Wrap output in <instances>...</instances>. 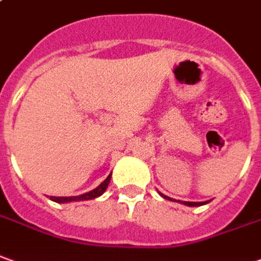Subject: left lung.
Listing matches in <instances>:
<instances>
[{
  "instance_id": "1",
  "label": "left lung",
  "mask_w": 261,
  "mask_h": 261,
  "mask_svg": "<svg viewBox=\"0 0 261 261\" xmlns=\"http://www.w3.org/2000/svg\"><path fill=\"white\" fill-rule=\"evenodd\" d=\"M160 196L161 197L167 198V200H171V198L167 197V196H164V194H161V193H160ZM178 201H180V200H178ZM180 203H182V204H186V205H190V207H194V205H203L205 204V203H208V201H200V203H194V201H180Z\"/></svg>"
}]
</instances>
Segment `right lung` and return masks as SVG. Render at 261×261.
I'll return each mask as SVG.
<instances>
[{
	"instance_id": "right-lung-1",
	"label": "right lung",
	"mask_w": 261,
	"mask_h": 261,
	"mask_svg": "<svg viewBox=\"0 0 261 261\" xmlns=\"http://www.w3.org/2000/svg\"><path fill=\"white\" fill-rule=\"evenodd\" d=\"M110 180H111V174H108L107 178L101 182L97 189L88 191V193H86V194H81V196H74V197H54V196H51L49 198H51L53 201H56V203H68V201H83V200H91V198L100 197L101 194L107 190Z\"/></svg>"
}]
</instances>
